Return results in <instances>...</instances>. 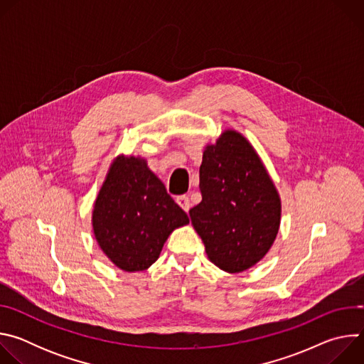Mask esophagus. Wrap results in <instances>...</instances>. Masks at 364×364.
I'll use <instances>...</instances> for the list:
<instances>
[{"instance_id":"obj_1","label":"esophagus","mask_w":364,"mask_h":364,"mask_svg":"<svg viewBox=\"0 0 364 364\" xmlns=\"http://www.w3.org/2000/svg\"><path fill=\"white\" fill-rule=\"evenodd\" d=\"M176 201H177V204L181 207V209L184 210V212H188L190 210V198L187 197V196H178L177 198H176Z\"/></svg>"}]
</instances>
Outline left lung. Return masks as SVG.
<instances>
[{
    "instance_id": "left-lung-1",
    "label": "left lung",
    "mask_w": 364,
    "mask_h": 364,
    "mask_svg": "<svg viewBox=\"0 0 364 364\" xmlns=\"http://www.w3.org/2000/svg\"><path fill=\"white\" fill-rule=\"evenodd\" d=\"M201 201L188 212L207 257L239 274L262 261L279 232V193L259 154L239 131L205 144L200 166Z\"/></svg>"
}]
</instances>
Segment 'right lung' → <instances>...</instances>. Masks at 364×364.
Instances as JSON below:
<instances>
[{
    "label": "right lung",
    "instance_id": "add662e5",
    "mask_svg": "<svg viewBox=\"0 0 364 364\" xmlns=\"http://www.w3.org/2000/svg\"><path fill=\"white\" fill-rule=\"evenodd\" d=\"M188 223L146 159L119 154L93 203V236L109 261L124 272L148 269L168 236Z\"/></svg>",
    "mask_w": 364,
    "mask_h": 364
}]
</instances>
